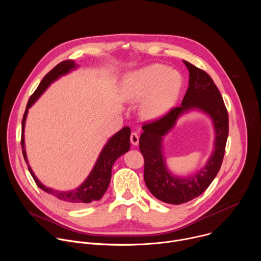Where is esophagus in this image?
<instances>
[{"mask_svg": "<svg viewBox=\"0 0 261 261\" xmlns=\"http://www.w3.org/2000/svg\"><path fill=\"white\" fill-rule=\"evenodd\" d=\"M130 140H131V143H132L133 145H137L138 142H139V136L137 135V133L132 132L131 135H130Z\"/></svg>", "mask_w": 261, "mask_h": 261, "instance_id": "esophagus-1", "label": "esophagus"}]
</instances>
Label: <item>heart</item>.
I'll return each instance as SVG.
<instances>
[{
	"mask_svg": "<svg viewBox=\"0 0 261 261\" xmlns=\"http://www.w3.org/2000/svg\"><path fill=\"white\" fill-rule=\"evenodd\" d=\"M182 86L180 73L162 64H151L127 73L120 95L126 102L142 100L140 115L145 120H158L175 105Z\"/></svg>",
	"mask_w": 261,
	"mask_h": 261,
	"instance_id": "obj_1",
	"label": "heart"
}]
</instances>
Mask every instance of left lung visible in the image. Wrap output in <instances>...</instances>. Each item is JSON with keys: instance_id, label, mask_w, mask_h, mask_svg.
<instances>
[{"instance_id": "obj_1", "label": "left lung", "mask_w": 261, "mask_h": 261, "mask_svg": "<svg viewBox=\"0 0 261 261\" xmlns=\"http://www.w3.org/2000/svg\"><path fill=\"white\" fill-rule=\"evenodd\" d=\"M189 87L181 105L163 118L142 126L139 148L144 158V181L147 189L159 200L170 204L188 202L202 194L220 170L228 137V115L223 98L206 72L187 61ZM196 110L212 121L215 139L213 152L206 165L188 177L172 175L166 165L163 140L182 114Z\"/></svg>"}]
</instances>
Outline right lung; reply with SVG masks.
Listing matches in <instances>:
<instances>
[{"instance_id":"add662e5","label":"right lung","mask_w":261,"mask_h":261,"mask_svg":"<svg viewBox=\"0 0 261 261\" xmlns=\"http://www.w3.org/2000/svg\"><path fill=\"white\" fill-rule=\"evenodd\" d=\"M79 65L73 60L63 61L62 63L58 64L51 71H49L46 75L43 77L41 83L39 84L38 88L34 92V94L30 97L27 108L23 115L22 123H21V148H22V155L28 164L29 171L33 176L35 182L40 189L44 192L53 195L58 200L66 205L71 206H82L92 201H97L102 198L105 194L109 182L111 178V169L116 160L127 153L130 148V134L131 130L129 127H124L122 130L117 132L115 135L111 136L106 144L103 146L102 151L92 169L88 177L85 181L77 187L76 189H73L70 191H58L44 186L33 172L31 166L29 165V161L27 158L25 147H24V126L25 120L29 113V108L33 106V104L39 99V97L46 91V89L56 81H58L61 76L66 75L70 73L72 70H75Z\"/></svg>"}]
</instances>
